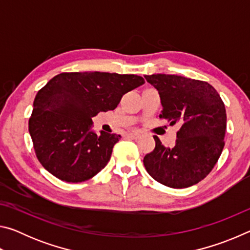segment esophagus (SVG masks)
Returning <instances> with one entry per match:
<instances>
[{
	"instance_id": "esophagus-1",
	"label": "esophagus",
	"mask_w": 250,
	"mask_h": 250,
	"mask_svg": "<svg viewBox=\"0 0 250 250\" xmlns=\"http://www.w3.org/2000/svg\"><path fill=\"white\" fill-rule=\"evenodd\" d=\"M126 135H128L129 138H131V139H138V138H140V132H138V131H131V132H128L126 133Z\"/></svg>"
}]
</instances>
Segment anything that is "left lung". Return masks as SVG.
Here are the masks:
<instances>
[{
  "mask_svg": "<svg viewBox=\"0 0 250 250\" xmlns=\"http://www.w3.org/2000/svg\"><path fill=\"white\" fill-rule=\"evenodd\" d=\"M145 77L160 94V119L181 125L171 147L153 137L154 150L143 159L146 170L168 188L197 184L213 170L225 146V104L206 82L166 74Z\"/></svg>",
  "mask_w": 250,
  "mask_h": 250,
  "instance_id": "left-lung-1",
  "label": "left lung"
}]
</instances>
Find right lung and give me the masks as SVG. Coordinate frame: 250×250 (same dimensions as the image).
Here are the masks:
<instances>
[{
    "mask_svg": "<svg viewBox=\"0 0 250 250\" xmlns=\"http://www.w3.org/2000/svg\"><path fill=\"white\" fill-rule=\"evenodd\" d=\"M145 83L137 75L62 73L39 90L28 121L37 159L57 179L78 183L107 166L120 135L91 131L100 111L116 109L125 92Z\"/></svg>",
    "mask_w": 250,
    "mask_h": 250,
    "instance_id": "right-lung-1",
    "label": "right lung"
}]
</instances>
